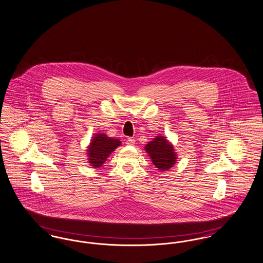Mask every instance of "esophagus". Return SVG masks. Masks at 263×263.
<instances>
[{
  "mask_svg": "<svg viewBox=\"0 0 263 263\" xmlns=\"http://www.w3.org/2000/svg\"><path fill=\"white\" fill-rule=\"evenodd\" d=\"M126 144L129 146H133L135 144V139L134 138H128L126 141Z\"/></svg>",
  "mask_w": 263,
  "mask_h": 263,
  "instance_id": "esophagus-1",
  "label": "esophagus"
}]
</instances>
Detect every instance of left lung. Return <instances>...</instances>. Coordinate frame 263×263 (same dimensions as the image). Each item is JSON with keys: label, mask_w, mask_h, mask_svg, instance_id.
I'll list each match as a JSON object with an SVG mask.
<instances>
[{"label": "left lung", "mask_w": 263, "mask_h": 263, "mask_svg": "<svg viewBox=\"0 0 263 263\" xmlns=\"http://www.w3.org/2000/svg\"><path fill=\"white\" fill-rule=\"evenodd\" d=\"M145 150L159 171H167L175 165L176 154L166 137L157 136L145 146Z\"/></svg>", "instance_id": "1"}]
</instances>
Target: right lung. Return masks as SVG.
Instances as JSON below:
<instances>
[{
    "label": "right lung",
    "mask_w": 263,
    "mask_h": 263,
    "mask_svg": "<svg viewBox=\"0 0 263 263\" xmlns=\"http://www.w3.org/2000/svg\"><path fill=\"white\" fill-rule=\"evenodd\" d=\"M121 145L118 139L107 137L103 133H98L91 139L88 148V163L98 168L106 161L108 156Z\"/></svg>",
    "instance_id": "right-lung-1"
}]
</instances>
